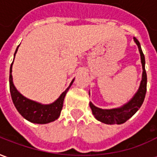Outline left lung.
Segmentation results:
<instances>
[{"label": "left lung", "mask_w": 157, "mask_h": 157, "mask_svg": "<svg viewBox=\"0 0 157 157\" xmlns=\"http://www.w3.org/2000/svg\"><path fill=\"white\" fill-rule=\"evenodd\" d=\"M135 44L139 48V51L140 54L142 69V80L138 91L135 96L132 98L127 103L123 105L120 108L113 109H99L90 102V107L92 111V114L94 115L98 121L107 124H121L131 118L132 116L137 112L139 109L141 107L142 103L145 100V93H146V84H147V75L145 71V56L142 52L140 44L136 38H134Z\"/></svg>", "instance_id": "1"}]
</instances>
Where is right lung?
Here are the masks:
<instances>
[{"label": "right lung", "mask_w": 157, "mask_h": 157, "mask_svg": "<svg viewBox=\"0 0 157 157\" xmlns=\"http://www.w3.org/2000/svg\"><path fill=\"white\" fill-rule=\"evenodd\" d=\"M17 48L16 49L14 57H15L16 53L17 51ZM12 64H13V62L11 65L10 76H9L10 92H11V96H12V102L14 103L16 109L18 111L19 113L27 120L34 123V124H48V123L56 120L60 115V112L63 108L64 99H65L66 93L68 92L69 88L71 87V86L74 82V79L71 82L68 88L64 92H62L61 95L59 96V98L55 102L50 103V104H41L39 102H34V101L27 98L17 90L15 86L13 84V82H12Z\"/></svg>", "instance_id": "add662e5"}]
</instances>
